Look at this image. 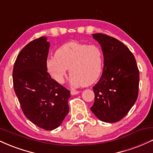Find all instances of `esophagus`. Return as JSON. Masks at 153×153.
Here are the masks:
<instances>
[{"mask_svg": "<svg viewBox=\"0 0 153 153\" xmlns=\"http://www.w3.org/2000/svg\"><path fill=\"white\" fill-rule=\"evenodd\" d=\"M79 93H80V91H75V90H71V94L72 95H76V94H79Z\"/></svg>", "mask_w": 153, "mask_h": 153, "instance_id": "34e87169", "label": "esophagus"}]
</instances>
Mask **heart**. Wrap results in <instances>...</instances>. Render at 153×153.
Masks as SVG:
<instances>
[{
	"mask_svg": "<svg viewBox=\"0 0 153 153\" xmlns=\"http://www.w3.org/2000/svg\"><path fill=\"white\" fill-rule=\"evenodd\" d=\"M103 65V51L96 45L67 43L47 60V71L59 83L65 81L70 68V82L74 86L91 85L99 79Z\"/></svg>",
	"mask_w": 153,
	"mask_h": 153,
	"instance_id": "obj_1",
	"label": "heart"
}]
</instances>
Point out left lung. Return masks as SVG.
Here are the masks:
<instances>
[{"label":"left lung","instance_id":"1","mask_svg":"<svg viewBox=\"0 0 153 153\" xmlns=\"http://www.w3.org/2000/svg\"><path fill=\"white\" fill-rule=\"evenodd\" d=\"M103 54L102 75L93 87L91 110L104 122H119L127 114L138 96L140 72L134 56L122 42L108 35L93 34Z\"/></svg>","mask_w":153,"mask_h":153}]
</instances>
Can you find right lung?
Returning a JSON list of instances; mask_svg holds the SVG:
<instances>
[{
    "instance_id": "obj_1",
    "label": "right lung",
    "mask_w": 153,
    "mask_h": 153,
    "mask_svg": "<svg viewBox=\"0 0 153 153\" xmlns=\"http://www.w3.org/2000/svg\"><path fill=\"white\" fill-rule=\"evenodd\" d=\"M50 43L42 36L21 50L13 69V83L22 111L37 127L52 130L69 111L71 91L51 78L47 59Z\"/></svg>"
}]
</instances>
